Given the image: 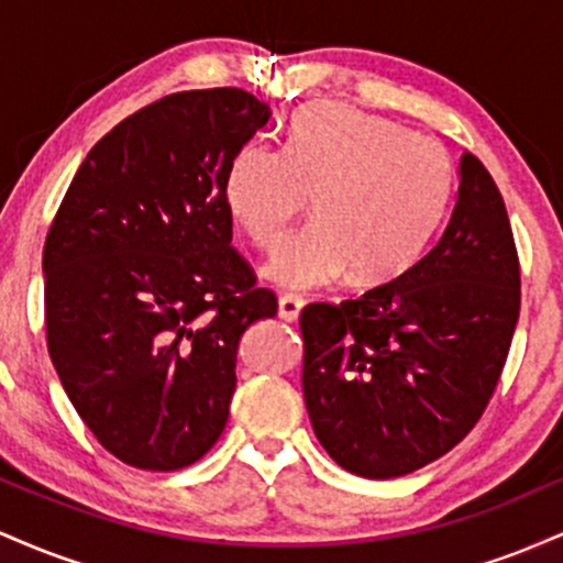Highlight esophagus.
<instances>
[{"mask_svg":"<svg viewBox=\"0 0 563 563\" xmlns=\"http://www.w3.org/2000/svg\"><path fill=\"white\" fill-rule=\"evenodd\" d=\"M301 309H303V301L299 299V296L286 294V296H280V301H277V314H280V320H286V322L299 320Z\"/></svg>","mask_w":563,"mask_h":563,"instance_id":"esophagus-1","label":"esophagus"}]
</instances>
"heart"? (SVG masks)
<instances>
[{"label": "heart", "instance_id": "heart-1", "mask_svg": "<svg viewBox=\"0 0 563 563\" xmlns=\"http://www.w3.org/2000/svg\"><path fill=\"white\" fill-rule=\"evenodd\" d=\"M450 192L452 164L437 140L333 102L299 113L286 151L243 145L224 179L232 222L262 251L314 200V228L264 264V277L290 290L399 280L429 249Z\"/></svg>", "mask_w": 563, "mask_h": 563}]
</instances>
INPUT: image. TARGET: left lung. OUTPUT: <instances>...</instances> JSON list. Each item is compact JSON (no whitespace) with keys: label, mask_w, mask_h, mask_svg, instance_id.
<instances>
[{"label":"left lung","mask_w":563,"mask_h":563,"mask_svg":"<svg viewBox=\"0 0 563 563\" xmlns=\"http://www.w3.org/2000/svg\"><path fill=\"white\" fill-rule=\"evenodd\" d=\"M519 307L506 203L463 153L448 224L410 273L360 299L303 307V402L328 455L394 479L450 452L493 397Z\"/></svg>","instance_id":"left-lung-1"}]
</instances>
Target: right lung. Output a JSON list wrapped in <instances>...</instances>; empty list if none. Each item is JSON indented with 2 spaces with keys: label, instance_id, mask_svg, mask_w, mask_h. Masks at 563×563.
I'll return each instance as SVG.
<instances>
[{
  "label": "right lung",
  "instance_id": "1",
  "mask_svg": "<svg viewBox=\"0 0 563 563\" xmlns=\"http://www.w3.org/2000/svg\"><path fill=\"white\" fill-rule=\"evenodd\" d=\"M269 115L235 87L161 97L87 153L47 232L49 360L126 466L177 471L214 448L241 335L275 318L224 200L232 158Z\"/></svg>",
  "mask_w": 563,
  "mask_h": 563
}]
</instances>
